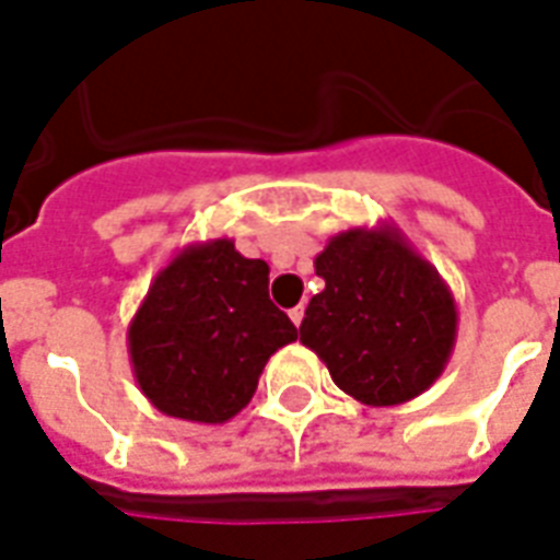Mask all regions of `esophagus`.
Listing matches in <instances>:
<instances>
[{
	"instance_id": "esophagus-1",
	"label": "esophagus",
	"mask_w": 560,
	"mask_h": 560,
	"mask_svg": "<svg viewBox=\"0 0 560 560\" xmlns=\"http://www.w3.org/2000/svg\"><path fill=\"white\" fill-rule=\"evenodd\" d=\"M302 317H305V305H296V308H291V320H293V326H300L302 323Z\"/></svg>"
}]
</instances>
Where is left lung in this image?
<instances>
[{"instance_id":"1","label":"left lung","mask_w":560,"mask_h":560,"mask_svg":"<svg viewBox=\"0 0 560 560\" xmlns=\"http://www.w3.org/2000/svg\"><path fill=\"white\" fill-rule=\"evenodd\" d=\"M326 281L300 341L364 407L407 404L436 383L457 343V302L400 228H350L314 258Z\"/></svg>"}]
</instances>
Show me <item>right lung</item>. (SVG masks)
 I'll return each instance as SVG.
<instances>
[{"mask_svg":"<svg viewBox=\"0 0 560 560\" xmlns=\"http://www.w3.org/2000/svg\"><path fill=\"white\" fill-rule=\"evenodd\" d=\"M296 326L269 300V267L234 240L192 243L156 272L127 326L132 376L163 416L225 424Z\"/></svg>","mask_w":560,"mask_h":560,"instance_id":"1","label":"right lung"}]
</instances>
